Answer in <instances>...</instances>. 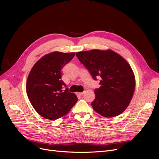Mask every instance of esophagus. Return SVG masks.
Instances as JSON below:
<instances>
[{
  "mask_svg": "<svg viewBox=\"0 0 159 159\" xmlns=\"http://www.w3.org/2000/svg\"><path fill=\"white\" fill-rule=\"evenodd\" d=\"M83 94H84V92H80V93H77V95L78 96H82L83 95Z\"/></svg>",
  "mask_w": 159,
  "mask_h": 159,
  "instance_id": "obj_1",
  "label": "esophagus"
}]
</instances>
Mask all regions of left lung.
<instances>
[{"label":"left lung","instance_id":"left-lung-1","mask_svg":"<svg viewBox=\"0 0 159 159\" xmlns=\"http://www.w3.org/2000/svg\"><path fill=\"white\" fill-rule=\"evenodd\" d=\"M76 56L94 80L101 79V87L95 89L93 110L106 117L122 113L128 106L135 88L130 65L111 50L93 49L80 52Z\"/></svg>","mask_w":159,"mask_h":159}]
</instances>
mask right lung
Instances as JSON below:
<instances>
[{"label": "right lung", "mask_w": 159, "mask_h": 159, "mask_svg": "<svg viewBox=\"0 0 159 159\" xmlns=\"http://www.w3.org/2000/svg\"><path fill=\"white\" fill-rule=\"evenodd\" d=\"M75 53L55 52L39 59L28 75L26 91L36 111L44 118L54 120L68 113L77 101L61 80V70L74 57ZM65 87L66 89L62 90Z\"/></svg>", "instance_id": "add662e5"}]
</instances>
